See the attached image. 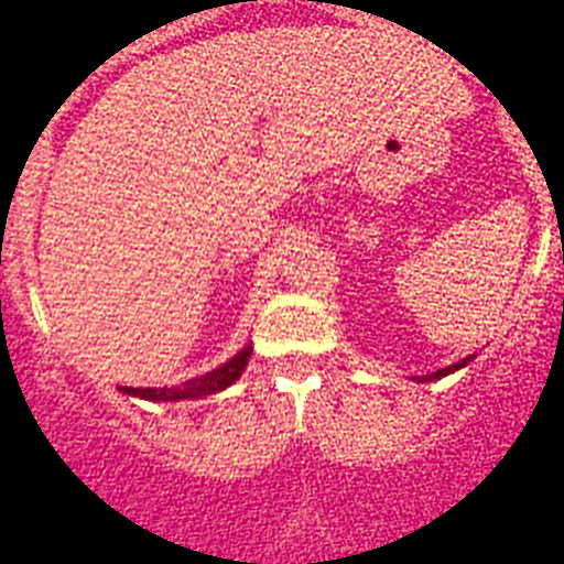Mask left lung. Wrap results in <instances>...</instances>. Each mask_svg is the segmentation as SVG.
Instances as JSON below:
<instances>
[{
  "instance_id": "obj_1",
  "label": "left lung",
  "mask_w": 564,
  "mask_h": 564,
  "mask_svg": "<svg viewBox=\"0 0 564 564\" xmlns=\"http://www.w3.org/2000/svg\"><path fill=\"white\" fill-rule=\"evenodd\" d=\"M471 360H475V355L464 357V360L453 362V366H447V368H440V371H436V373H429V377H420V382H434V379H442V377H447V373H456V371H460V368H464V366H469Z\"/></svg>"
}]
</instances>
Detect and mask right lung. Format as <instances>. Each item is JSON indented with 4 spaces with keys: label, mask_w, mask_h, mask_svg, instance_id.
<instances>
[{
    "label": "right lung",
    "mask_w": 564,
    "mask_h": 564,
    "mask_svg": "<svg viewBox=\"0 0 564 564\" xmlns=\"http://www.w3.org/2000/svg\"><path fill=\"white\" fill-rule=\"evenodd\" d=\"M250 351L253 346L246 344L240 351H237L231 360H226L224 366L213 368L209 373H202L196 379H187L182 384H172V388H119L124 395H133L141 398V401H193V398H204V395H213V392H220L237 382L246 371L248 360H250Z\"/></svg>",
    "instance_id": "right-lung-1"
}]
</instances>
